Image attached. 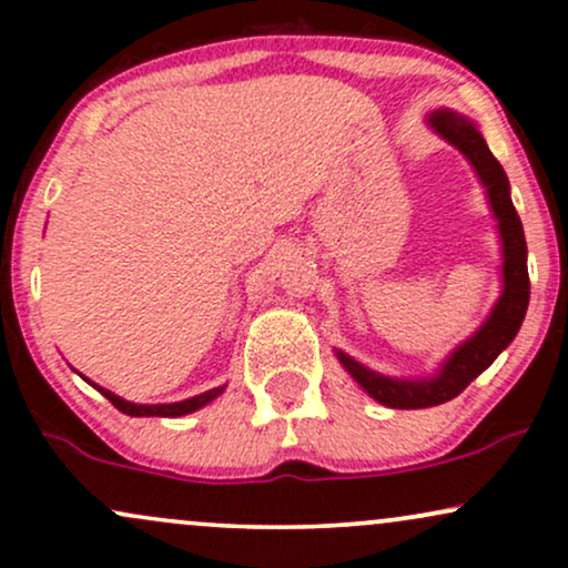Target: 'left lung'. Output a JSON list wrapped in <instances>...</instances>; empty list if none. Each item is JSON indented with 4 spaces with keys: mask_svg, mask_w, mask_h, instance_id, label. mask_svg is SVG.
<instances>
[{
    "mask_svg": "<svg viewBox=\"0 0 568 568\" xmlns=\"http://www.w3.org/2000/svg\"><path fill=\"white\" fill-rule=\"evenodd\" d=\"M427 128L438 133L443 141L452 143L465 154L478 175L480 186L486 189L488 207L497 219V232L501 243V293L497 304L491 306L488 317L480 323L470 338L448 352L446 361L440 363L433 376H414V379H397V376H384L379 371H371L347 352L334 349L344 371L361 384L376 403L387 408H429L440 403L454 400L462 389L480 376L499 357L501 349L518 334L520 323L529 306V270H526V237L524 224L510 200V181H507L505 168L499 165L486 139L480 135L478 125L470 116L454 112V109H433L425 116Z\"/></svg>",
    "mask_w": 568,
    "mask_h": 568,
    "instance_id": "1",
    "label": "left lung"
}]
</instances>
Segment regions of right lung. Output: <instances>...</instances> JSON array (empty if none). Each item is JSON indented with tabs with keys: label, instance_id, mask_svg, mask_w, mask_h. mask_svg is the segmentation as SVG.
Masks as SVG:
<instances>
[{
	"label": "right lung",
	"instance_id": "obj_1",
	"mask_svg": "<svg viewBox=\"0 0 568 568\" xmlns=\"http://www.w3.org/2000/svg\"><path fill=\"white\" fill-rule=\"evenodd\" d=\"M84 382L93 384L90 379H84ZM93 387L103 397H106L114 408H120L122 414H128V416H168V419H173V416L192 414V410L207 406V403L216 400V397L224 393V387H213V389H207V393L186 397V400H179V403H130V400H125V397L114 395L112 389H103V387H98V384H93Z\"/></svg>",
	"mask_w": 568,
	"mask_h": 568
}]
</instances>
